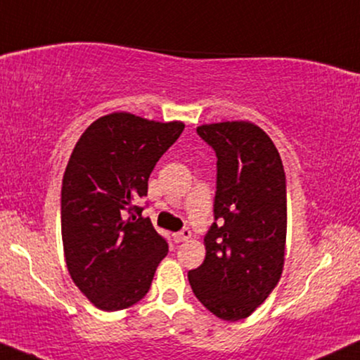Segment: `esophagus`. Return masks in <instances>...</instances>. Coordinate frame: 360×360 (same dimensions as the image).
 <instances>
[{"label":"esophagus","mask_w":360,"mask_h":360,"mask_svg":"<svg viewBox=\"0 0 360 360\" xmlns=\"http://www.w3.org/2000/svg\"><path fill=\"white\" fill-rule=\"evenodd\" d=\"M190 238H191L190 229H184V231H180V233L174 234V240H175V243H185V240H188Z\"/></svg>","instance_id":"esophagus-1"}]
</instances>
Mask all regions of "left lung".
<instances>
[{"label":"left lung","mask_w":360,"mask_h":360,"mask_svg":"<svg viewBox=\"0 0 360 360\" xmlns=\"http://www.w3.org/2000/svg\"><path fill=\"white\" fill-rule=\"evenodd\" d=\"M218 157L214 219L206 255L188 280L195 297L224 321L252 314L278 283L287 240V184L277 147L250 121L196 127Z\"/></svg>","instance_id":"1"}]
</instances>
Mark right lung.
<instances>
[{"label":"right lung","mask_w":360,"mask_h":360,"mask_svg":"<svg viewBox=\"0 0 360 360\" xmlns=\"http://www.w3.org/2000/svg\"><path fill=\"white\" fill-rule=\"evenodd\" d=\"M184 127L111 112L93 121L72 152L62 181L63 254L73 283L103 311L144 298L169 252L134 203L147 195L152 170Z\"/></svg>","instance_id":"right-lung-1"}]
</instances>
